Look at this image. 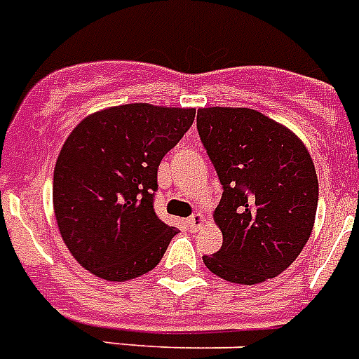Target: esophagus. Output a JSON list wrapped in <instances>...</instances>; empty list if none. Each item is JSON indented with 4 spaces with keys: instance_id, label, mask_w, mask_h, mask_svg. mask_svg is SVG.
<instances>
[{
    "instance_id": "34e87169",
    "label": "esophagus",
    "mask_w": 359,
    "mask_h": 359,
    "mask_svg": "<svg viewBox=\"0 0 359 359\" xmlns=\"http://www.w3.org/2000/svg\"><path fill=\"white\" fill-rule=\"evenodd\" d=\"M203 223H205V215H203L201 212H196L194 215H190V217L187 219V224H189V228L192 231L199 230V228L203 226Z\"/></svg>"
}]
</instances>
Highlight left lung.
Instances as JSON below:
<instances>
[{
	"instance_id": "obj_1",
	"label": "left lung",
	"mask_w": 359,
	"mask_h": 359,
	"mask_svg": "<svg viewBox=\"0 0 359 359\" xmlns=\"http://www.w3.org/2000/svg\"><path fill=\"white\" fill-rule=\"evenodd\" d=\"M198 133L223 185L214 212L223 246L203 262L246 286L277 277L300 255L315 224L318 177L306 145L248 107H203Z\"/></svg>"
}]
</instances>
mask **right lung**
<instances>
[{"instance_id": "obj_1", "label": "right lung", "mask_w": 359, "mask_h": 359, "mask_svg": "<svg viewBox=\"0 0 359 359\" xmlns=\"http://www.w3.org/2000/svg\"><path fill=\"white\" fill-rule=\"evenodd\" d=\"M196 109L123 104L86 116L53 170V210L75 261L106 280L140 277L161 261L176 226L154 212L158 167Z\"/></svg>"}]
</instances>
